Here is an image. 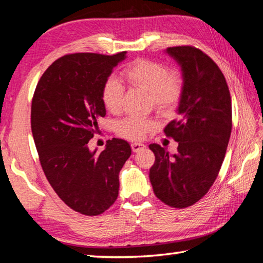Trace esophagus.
Wrapping results in <instances>:
<instances>
[{"label": "esophagus", "instance_id": "obj_1", "mask_svg": "<svg viewBox=\"0 0 263 263\" xmlns=\"http://www.w3.org/2000/svg\"><path fill=\"white\" fill-rule=\"evenodd\" d=\"M146 147L145 144H141V142H133V144H131V148L135 153L139 152V151L144 149Z\"/></svg>", "mask_w": 263, "mask_h": 263}]
</instances>
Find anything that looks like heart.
I'll return each mask as SVG.
<instances>
[{
  "mask_svg": "<svg viewBox=\"0 0 263 263\" xmlns=\"http://www.w3.org/2000/svg\"><path fill=\"white\" fill-rule=\"evenodd\" d=\"M122 77L131 86L148 92L155 109L162 114H171L183 92V79L176 72H169L161 62L137 59L128 64L122 72ZM124 87L116 79H109L102 89V100L106 109L117 112L122 106ZM157 123L151 118L126 117L116 124V132L131 140L144 139L153 131Z\"/></svg>",
  "mask_w": 263,
  "mask_h": 263,
  "instance_id": "b5f03b06",
  "label": "heart"
}]
</instances>
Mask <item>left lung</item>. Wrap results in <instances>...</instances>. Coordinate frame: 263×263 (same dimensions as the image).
<instances>
[{"instance_id":"obj_1","label":"left lung","mask_w":263,"mask_h":263,"mask_svg":"<svg viewBox=\"0 0 263 263\" xmlns=\"http://www.w3.org/2000/svg\"><path fill=\"white\" fill-rule=\"evenodd\" d=\"M166 52L179 62L183 77L179 117L163 130L179 146L172 155L149 145L155 155L149 180L160 201L184 209L205 196L217 179L232 130V104L224 74L208 54L194 46Z\"/></svg>"}]
</instances>
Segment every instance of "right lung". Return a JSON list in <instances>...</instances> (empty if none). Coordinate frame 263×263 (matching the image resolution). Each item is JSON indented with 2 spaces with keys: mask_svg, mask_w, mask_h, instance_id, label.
<instances>
[{
  "mask_svg": "<svg viewBox=\"0 0 263 263\" xmlns=\"http://www.w3.org/2000/svg\"><path fill=\"white\" fill-rule=\"evenodd\" d=\"M125 58L126 52L66 54L44 72L33 94L31 130L44 174L61 201L84 216L115 203L119 172L131 155L128 142L117 138L101 153L88 147L105 116L102 89Z\"/></svg>",
  "mask_w": 263,
  "mask_h": 263,
  "instance_id": "1",
  "label": "right lung"
}]
</instances>
